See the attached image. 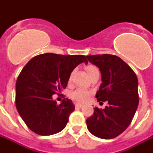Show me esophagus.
Here are the masks:
<instances>
[{"label":"esophagus","mask_w":153,"mask_h":153,"mask_svg":"<svg viewBox=\"0 0 153 153\" xmlns=\"http://www.w3.org/2000/svg\"><path fill=\"white\" fill-rule=\"evenodd\" d=\"M82 106H83V105H82V104H80V103H76V104H75V107H76V108H82Z\"/></svg>","instance_id":"obj_1"}]
</instances>
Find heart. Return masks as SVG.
I'll list each match as a JSON object with an SVG mask.
<instances>
[{
    "label": "heart",
    "instance_id": "obj_1",
    "mask_svg": "<svg viewBox=\"0 0 153 153\" xmlns=\"http://www.w3.org/2000/svg\"><path fill=\"white\" fill-rule=\"evenodd\" d=\"M85 70L87 71V73L89 76L92 75L94 73H96L97 71H99V70L97 69L96 65H88L85 67ZM71 78H72V74H71L70 77H69V81H71ZM91 96V91L83 89V88H78L76 90H74L71 93L70 97L74 100H76L78 102H86L89 97Z\"/></svg>",
    "mask_w": 153,
    "mask_h": 153
}]
</instances>
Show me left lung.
Masks as SVG:
<instances>
[{
    "label": "left lung",
    "mask_w": 153,
    "mask_h": 153,
    "mask_svg": "<svg viewBox=\"0 0 153 153\" xmlns=\"http://www.w3.org/2000/svg\"><path fill=\"white\" fill-rule=\"evenodd\" d=\"M86 56L101 73L102 83L96 94L97 100L108 102L104 109L94 108L93 114L86 121L87 126L95 136L114 139L128 127L136 112L139 105L138 79L134 71L115 55Z\"/></svg>",
    "instance_id": "8db88e82"
}]
</instances>
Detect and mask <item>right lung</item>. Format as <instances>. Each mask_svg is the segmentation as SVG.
<instances>
[{
    "mask_svg": "<svg viewBox=\"0 0 153 153\" xmlns=\"http://www.w3.org/2000/svg\"><path fill=\"white\" fill-rule=\"evenodd\" d=\"M82 62L88 63L84 55L48 53L34 56L23 67L17 79L15 105L30 131L51 135L65 128L75 107L67 98L58 105L53 95H61L71 72Z\"/></svg>",
    "mask_w": 153,
    "mask_h": 153,
    "instance_id": "obj_1",
    "label": "right lung"
}]
</instances>
